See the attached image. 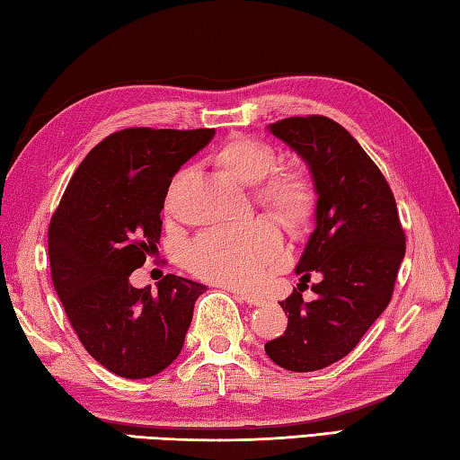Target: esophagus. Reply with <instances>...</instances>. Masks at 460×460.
<instances>
[{"label":"esophagus","instance_id":"1","mask_svg":"<svg viewBox=\"0 0 460 460\" xmlns=\"http://www.w3.org/2000/svg\"><path fill=\"white\" fill-rule=\"evenodd\" d=\"M224 290L234 292V294H236V296H238L240 300H244L246 305H250V306H260V305H264V300L260 298V296H256V294H248V292H244V290L230 288V286H224Z\"/></svg>","mask_w":460,"mask_h":460}]
</instances>
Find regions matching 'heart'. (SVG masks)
<instances>
[{
  "mask_svg": "<svg viewBox=\"0 0 460 460\" xmlns=\"http://www.w3.org/2000/svg\"><path fill=\"white\" fill-rule=\"evenodd\" d=\"M216 162L240 184L254 186L270 174L276 154L264 142L236 136L218 150ZM254 198L284 226L294 228L305 222L310 212L312 188L298 172H282L258 186ZM280 260V234L268 218L206 230L190 242L184 252V264L190 272L234 288H256Z\"/></svg>",
  "mask_w": 460,
  "mask_h": 460,
  "instance_id": "1",
  "label": "heart"
}]
</instances>
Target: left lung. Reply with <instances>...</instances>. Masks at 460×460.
Wrapping results in <instances>:
<instances>
[{
    "label": "left lung",
    "instance_id": "obj_1",
    "mask_svg": "<svg viewBox=\"0 0 460 460\" xmlns=\"http://www.w3.org/2000/svg\"><path fill=\"white\" fill-rule=\"evenodd\" d=\"M268 132L306 162L314 186V230L294 272L314 300L294 290L280 302L286 332L264 344L272 362L312 372L344 358L393 296L404 258V232L391 186L360 144L324 116L286 118ZM300 286V284H298Z\"/></svg>",
    "mask_w": 460,
    "mask_h": 460
}]
</instances>
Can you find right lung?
Listing matches in <instances>:
<instances>
[{"label": "right lung", "instance_id": "obj_1", "mask_svg": "<svg viewBox=\"0 0 460 460\" xmlns=\"http://www.w3.org/2000/svg\"><path fill=\"white\" fill-rule=\"evenodd\" d=\"M214 129L128 128L102 140L69 180L48 232L51 280L92 357L124 378H148L178 358L204 284L168 274L158 294L134 288L160 240L176 172Z\"/></svg>", "mask_w": 460, "mask_h": 460}]
</instances>
